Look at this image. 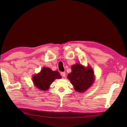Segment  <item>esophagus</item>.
Returning a JSON list of instances; mask_svg holds the SVG:
<instances>
[{"label": "esophagus", "mask_w": 127, "mask_h": 127, "mask_svg": "<svg viewBox=\"0 0 127 127\" xmlns=\"http://www.w3.org/2000/svg\"><path fill=\"white\" fill-rule=\"evenodd\" d=\"M61 75L62 77H65V72H61Z\"/></svg>", "instance_id": "1"}]
</instances>
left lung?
<instances>
[{
    "label": "left lung",
    "instance_id": "left-lung-1",
    "mask_svg": "<svg viewBox=\"0 0 127 127\" xmlns=\"http://www.w3.org/2000/svg\"><path fill=\"white\" fill-rule=\"evenodd\" d=\"M72 71L68 78L74 86L75 90L79 92H84L90 88L94 81V73L91 68H85L80 64L71 66Z\"/></svg>",
    "mask_w": 127,
    "mask_h": 127
}]
</instances>
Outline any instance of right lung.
Returning a JSON list of instances; mask_svg holds the SVG:
<instances>
[{
    "label": "right lung",
    "mask_w": 127,
    "mask_h": 127,
    "mask_svg": "<svg viewBox=\"0 0 127 127\" xmlns=\"http://www.w3.org/2000/svg\"><path fill=\"white\" fill-rule=\"evenodd\" d=\"M56 79H61L58 71H52L50 68L44 67L40 73L33 76V81L37 88L45 91Z\"/></svg>",
    "instance_id": "1"
}]
</instances>
